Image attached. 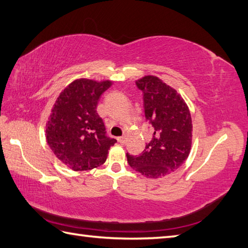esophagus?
I'll list each match as a JSON object with an SVG mask.
<instances>
[{"label": "esophagus", "mask_w": 248, "mask_h": 248, "mask_svg": "<svg viewBox=\"0 0 248 248\" xmlns=\"http://www.w3.org/2000/svg\"><path fill=\"white\" fill-rule=\"evenodd\" d=\"M118 141L120 144H125V141H127V136L125 135H123V136H120V138H118Z\"/></svg>", "instance_id": "34e87169"}]
</instances>
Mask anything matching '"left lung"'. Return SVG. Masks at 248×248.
Listing matches in <instances>:
<instances>
[{"label":"left lung","instance_id":"obj_1","mask_svg":"<svg viewBox=\"0 0 248 248\" xmlns=\"http://www.w3.org/2000/svg\"><path fill=\"white\" fill-rule=\"evenodd\" d=\"M136 86L143 92L145 118L154 134L141 154L127 152L128 163L148 178L164 177L187 159L192 144L191 114L180 94L159 78L144 77Z\"/></svg>","mask_w":248,"mask_h":248}]
</instances>
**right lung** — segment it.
<instances>
[{"label": "right lung", "mask_w": 248, "mask_h": 248, "mask_svg": "<svg viewBox=\"0 0 248 248\" xmlns=\"http://www.w3.org/2000/svg\"><path fill=\"white\" fill-rule=\"evenodd\" d=\"M110 84L77 80L62 92L52 108L46 124V141L57 159L73 170L102 165L109 147L117 141L108 138L96 109Z\"/></svg>", "instance_id": "add662e5"}]
</instances>
